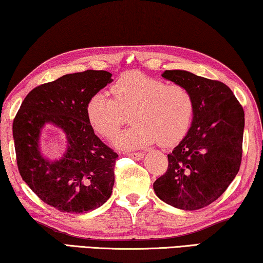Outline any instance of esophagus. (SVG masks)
I'll use <instances>...</instances> for the list:
<instances>
[{"instance_id":"1","label":"esophagus","mask_w":263,"mask_h":263,"mask_svg":"<svg viewBox=\"0 0 263 263\" xmlns=\"http://www.w3.org/2000/svg\"><path fill=\"white\" fill-rule=\"evenodd\" d=\"M128 156L132 157V158L136 159V160H140V159L144 158L143 152H132V154H128Z\"/></svg>"}]
</instances>
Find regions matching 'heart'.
<instances>
[{
    "label": "heart",
    "mask_w": 263,
    "mask_h": 263,
    "mask_svg": "<svg viewBox=\"0 0 263 263\" xmlns=\"http://www.w3.org/2000/svg\"><path fill=\"white\" fill-rule=\"evenodd\" d=\"M111 93L113 100L104 93L93 94L86 116L93 130L107 139L130 116L133 126L113 140L119 148L145 147L156 142L171 146L181 142L193 123L195 100L185 86L128 72L112 86Z\"/></svg>",
    "instance_id": "heart-1"
}]
</instances>
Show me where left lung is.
Segmentation results:
<instances>
[{"label":"left lung","instance_id":"1","mask_svg":"<svg viewBox=\"0 0 263 263\" xmlns=\"http://www.w3.org/2000/svg\"><path fill=\"white\" fill-rule=\"evenodd\" d=\"M162 77L189 89L195 113L185 137L167 155V171L154 190L177 209H202L224 193L240 170L243 108L221 81L182 69L165 70Z\"/></svg>","mask_w":263,"mask_h":263}]
</instances>
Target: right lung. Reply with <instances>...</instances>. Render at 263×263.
<instances>
[{"label":"right lung","instance_id":"add662e5","mask_svg":"<svg viewBox=\"0 0 263 263\" xmlns=\"http://www.w3.org/2000/svg\"><path fill=\"white\" fill-rule=\"evenodd\" d=\"M106 70L66 74L28 93L13 123L20 175L37 197L62 213L84 214L111 197L118 155L105 145L87 120L89 98L113 81ZM52 124L64 133L61 159L42 154V130Z\"/></svg>","mask_w":263,"mask_h":263}]
</instances>
